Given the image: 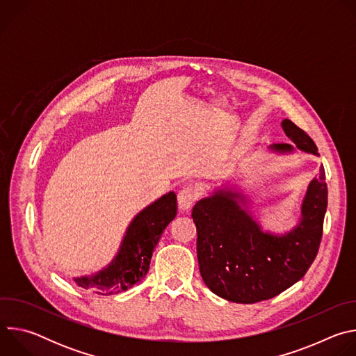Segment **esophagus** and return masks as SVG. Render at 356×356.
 <instances>
[{"label": "esophagus", "mask_w": 356, "mask_h": 356, "mask_svg": "<svg viewBox=\"0 0 356 356\" xmlns=\"http://www.w3.org/2000/svg\"><path fill=\"white\" fill-rule=\"evenodd\" d=\"M198 198V190L194 186H184L177 194V204L181 211H187L193 207L195 200Z\"/></svg>", "instance_id": "obj_1"}]
</instances>
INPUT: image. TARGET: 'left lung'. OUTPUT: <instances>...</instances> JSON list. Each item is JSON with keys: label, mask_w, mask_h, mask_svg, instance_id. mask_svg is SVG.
I'll use <instances>...</instances> for the list:
<instances>
[{"label": "left lung", "mask_w": 356, "mask_h": 356, "mask_svg": "<svg viewBox=\"0 0 356 356\" xmlns=\"http://www.w3.org/2000/svg\"><path fill=\"white\" fill-rule=\"evenodd\" d=\"M296 145L273 143L277 155L298 149L318 156L314 140L290 120L282 121ZM324 168L310 181L297 225L284 234L264 231L248 210L249 200L236 187L216 188L195 202L197 258L202 280L217 296L242 304L272 298L298 282L314 262L327 211Z\"/></svg>", "instance_id": "left-lung-1"}]
</instances>
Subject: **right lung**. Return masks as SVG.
<instances>
[{"instance_id": "add662e5", "label": "right lung", "mask_w": 356, "mask_h": 356, "mask_svg": "<svg viewBox=\"0 0 356 356\" xmlns=\"http://www.w3.org/2000/svg\"><path fill=\"white\" fill-rule=\"evenodd\" d=\"M176 213L173 191L145 207L128 225L114 259L94 275L73 277L76 284L101 296H111L139 283L149 270L155 246Z\"/></svg>"}]
</instances>
